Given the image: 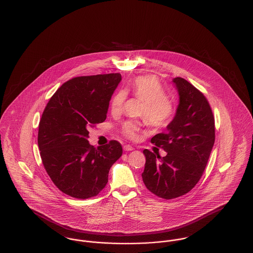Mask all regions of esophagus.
Masks as SVG:
<instances>
[{
	"label": "esophagus",
	"mask_w": 253,
	"mask_h": 253,
	"mask_svg": "<svg viewBox=\"0 0 253 253\" xmlns=\"http://www.w3.org/2000/svg\"><path fill=\"white\" fill-rule=\"evenodd\" d=\"M123 149H124V151H132V150H134V147L132 145L127 144V145L123 146Z\"/></svg>",
	"instance_id": "34e87169"
}]
</instances>
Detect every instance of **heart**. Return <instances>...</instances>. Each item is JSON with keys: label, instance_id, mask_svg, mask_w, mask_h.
Here are the masks:
<instances>
[{"label": "heart", "instance_id": "heart-1", "mask_svg": "<svg viewBox=\"0 0 253 253\" xmlns=\"http://www.w3.org/2000/svg\"><path fill=\"white\" fill-rule=\"evenodd\" d=\"M126 91L145 102L141 116L150 126L164 128L169 124L174 115V104L166 96L165 89L158 79L151 76L137 77ZM126 96V92L123 90H119L115 94L111 102L113 115H119L123 112ZM121 131L123 136L134 140L138 137L141 130L137 122L127 121L123 124Z\"/></svg>", "mask_w": 253, "mask_h": 253}]
</instances>
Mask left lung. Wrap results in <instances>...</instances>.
Here are the masks:
<instances>
[{
  "instance_id": "1",
  "label": "left lung",
  "mask_w": 253,
  "mask_h": 253,
  "mask_svg": "<svg viewBox=\"0 0 253 253\" xmlns=\"http://www.w3.org/2000/svg\"><path fill=\"white\" fill-rule=\"evenodd\" d=\"M179 104L167 132L151 142L162 147L161 157L148 149L142 180L154 195L172 199L189 193L200 180L214 143V118L206 97L185 79L172 80Z\"/></svg>"
}]
</instances>
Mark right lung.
Returning <instances> with one entry per match:
<instances>
[{
	"label": "right lung",
	"instance_id": "add662e5",
	"mask_svg": "<svg viewBox=\"0 0 253 253\" xmlns=\"http://www.w3.org/2000/svg\"><path fill=\"white\" fill-rule=\"evenodd\" d=\"M121 81L119 73L82 76L64 83L49 100L39 122L43 166L63 194L85 199L107 185L111 167L122 146L111 140L90 145L88 129L107 118L110 100Z\"/></svg>",
	"mask_w": 253,
	"mask_h": 253
}]
</instances>
